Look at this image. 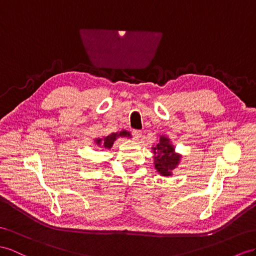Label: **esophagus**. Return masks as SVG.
<instances>
[{
  "label": "esophagus",
  "mask_w": 256,
  "mask_h": 256,
  "mask_svg": "<svg viewBox=\"0 0 256 256\" xmlns=\"http://www.w3.org/2000/svg\"><path fill=\"white\" fill-rule=\"evenodd\" d=\"M132 134H133V137L135 140H140L142 133V130H133Z\"/></svg>",
  "instance_id": "34e87169"
}]
</instances>
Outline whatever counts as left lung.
<instances>
[{"label": "left lung", "mask_w": 256, "mask_h": 256, "mask_svg": "<svg viewBox=\"0 0 256 256\" xmlns=\"http://www.w3.org/2000/svg\"><path fill=\"white\" fill-rule=\"evenodd\" d=\"M154 156V168L162 176H171L172 170L178 164L180 156L174 152V147L170 144L168 137L161 136L160 142L152 147Z\"/></svg>", "instance_id": "obj_1"}]
</instances>
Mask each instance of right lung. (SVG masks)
<instances>
[{
    "label": "right lung",
    "instance_id": "1",
    "mask_svg": "<svg viewBox=\"0 0 256 256\" xmlns=\"http://www.w3.org/2000/svg\"><path fill=\"white\" fill-rule=\"evenodd\" d=\"M120 136H130V134L128 132H126V130H122V132H120V133H112L106 137H104V138H97L95 140H96L97 145L109 149L112 147L114 142L116 140V137H120Z\"/></svg>",
    "mask_w": 256,
    "mask_h": 256
}]
</instances>
